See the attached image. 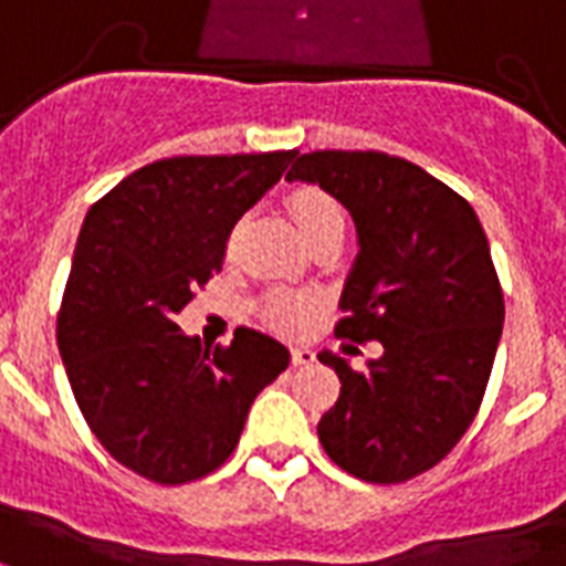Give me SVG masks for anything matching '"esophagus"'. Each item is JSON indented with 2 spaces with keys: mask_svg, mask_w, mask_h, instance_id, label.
<instances>
[{
  "mask_svg": "<svg viewBox=\"0 0 566 566\" xmlns=\"http://www.w3.org/2000/svg\"><path fill=\"white\" fill-rule=\"evenodd\" d=\"M313 360L315 354L310 352V348H304V345H295V348H292V366H310Z\"/></svg>",
  "mask_w": 566,
  "mask_h": 566,
  "instance_id": "34e87169",
  "label": "esophagus"
}]
</instances>
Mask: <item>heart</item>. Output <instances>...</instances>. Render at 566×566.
<instances>
[{
  "instance_id": "b5f03b06",
  "label": "heart",
  "mask_w": 566,
  "mask_h": 566,
  "mask_svg": "<svg viewBox=\"0 0 566 566\" xmlns=\"http://www.w3.org/2000/svg\"><path fill=\"white\" fill-rule=\"evenodd\" d=\"M289 212L301 227V233L310 239V242H318L324 235L343 233L345 230V209L343 203L324 191L318 186H297L289 191L286 197ZM235 235L239 230H233L230 235V248L235 244ZM315 310H318V301L310 295H289V292H271L262 301V318L277 327L283 333H297L304 331L306 324L313 322Z\"/></svg>"
}]
</instances>
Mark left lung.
I'll list each match as a JSON object with an SVG mask.
<instances>
[{"label": "left lung", "mask_w": 566, "mask_h": 566, "mask_svg": "<svg viewBox=\"0 0 566 566\" xmlns=\"http://www.w3.org/2000/svg\"><path fill=\"white\" fill-rule=\"evenodd\" d=\"M286 179L318 182L354 214L360 253L333 331L384 348L363 369L318 354L343 380L318 440L354 479H416L470 431L496 360L505 295L479 214L428 170L378 150L304 153Z\"/></svg>", "instance_id": "obj_1"}]
</instances>
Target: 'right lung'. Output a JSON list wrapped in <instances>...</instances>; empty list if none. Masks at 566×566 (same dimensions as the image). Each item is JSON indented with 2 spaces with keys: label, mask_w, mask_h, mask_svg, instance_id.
<instances>
[{
  "label": "right lung",
  "mask_w": 566,
  "mask_h": 566,
  "mask_svg": "<svg viewBox=\"0 0 566 566\" xmlns=\"http://www.w3.org/2000/svg\"><path fill=\"white\" fill-rule=\"evenodd\" d=\"M295 150L174 156L144 165L85 214L59 310V352L87 428L156 484L214 472L253 398L289 366L265 333L239 327L203 348L174 322L218 274L235 221Z\"/></svg>",
  "instance_id": "obj_1"
}]
</instances>
